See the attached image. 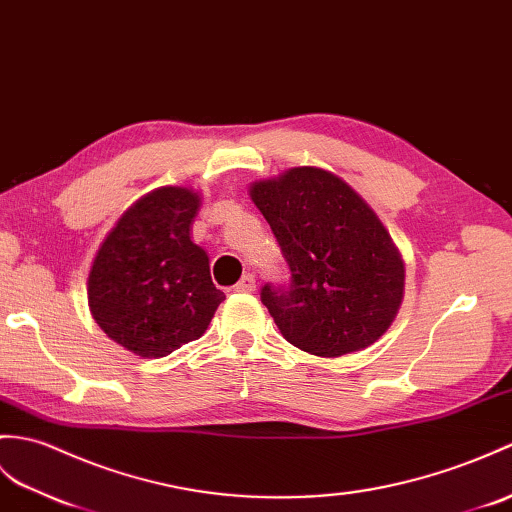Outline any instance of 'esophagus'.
<instances>
[{"label":"esophagus","mask_w":512,"mask_h":512,"mask_svg":"<svg viewBox=\"0 0 512 512\" xmlns=\"http://www.w3.org/2000/svg\"><path fill=\"white\" fill-rule=\"evenodd\" d=\"M255 290V277L244 275L240 281L235 283V292H253Z\"/></svg>","instance_id":"esophagus-1"}]
</instances>
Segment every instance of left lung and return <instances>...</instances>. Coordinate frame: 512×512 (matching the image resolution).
<instances>
[{
	"instance_id": "obj_1",
	"label": "left lung",
	"mask_w": 512,
	"mask_h": 512,
	"mask_svg": "<svg viewBox=\"0 0 512 512\" xmlns=\"http://www.w3.org/2000/svg\"><path fill=\"white\" fill-rule=\"evenodd\" d=\"M251 198L290 270L288 283L261 288L283 338L320 358L362 351L382 338L399 312L406 268L366 200L312 165L255 181Z\"/></svg>"
}]
</instances>
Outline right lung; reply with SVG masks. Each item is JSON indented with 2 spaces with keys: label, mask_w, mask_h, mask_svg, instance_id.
Returning <instances> with one entry per match:
<instances>
[{
  "label": "right lung",
  "mask_w": 512,
  "mask_h": 512,
  "mask_svg": "<svg viewBox=\"0 0 512 512\" xmlns=\"http://www.w3.org/2000/svg\"><path fill=\"white\" fill-rule=\"evenodd\" d=\"M200 196L159 187L124 211L89 272V310L106 336L139 358L198 340L224 301L209 257L189 237Z\"/></svg>",
  "instance_id": "obj_1"
}]
</instances>
